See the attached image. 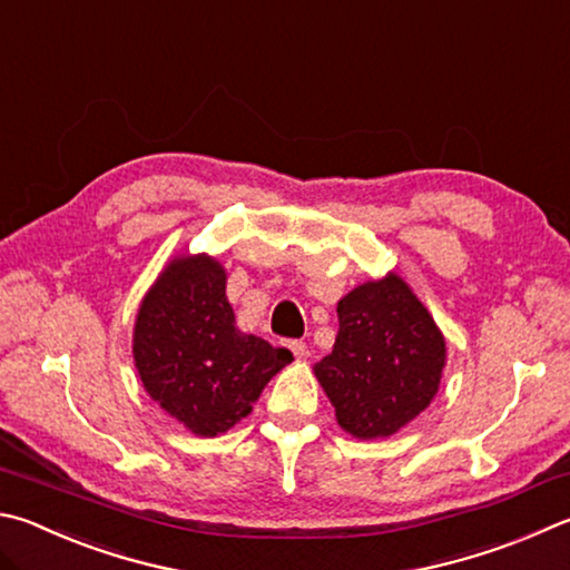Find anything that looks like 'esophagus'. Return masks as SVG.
<instances>
[{
  "mask_svg": "<svg viewBox=\"0 0 570 570\" xmlns=\"http://www.w3.org/2000/svg\"><path fill=\"white\" fill-rule=\"evenodd\" d=\"M288 348H292V354L296 358H308V346L304 341H288Z\"/></svg>",
  "mask_w": 570,
  "mask_h": 570,
  "instance_id": "1",
  "label": "esophagus"
}]
</instances>
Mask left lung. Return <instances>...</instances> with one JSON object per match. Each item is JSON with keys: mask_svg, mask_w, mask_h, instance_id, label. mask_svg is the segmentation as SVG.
I'll return each instance as SVG.
<instances>
[{"mask_svg": "<svg viewBox=\"0 0 570 570\" xmlns=\"http://www.w3.org/2000/svg\"><path fill=\"white\" fill-rule=\"evenodd\" d=\"M336 314L334 348L314 374L348 436L389 439L439 393L446 338L396 272L351 288Z\"/></svg>", "mask_w": 570, "mask_h": 570, "instance_id": "obj_1", "label": "left lung"}]
</instances>
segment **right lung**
I'll return each mask as SVG.
<instances>
[{
    "mask_svg": "<svg viewBox=\"0 0 570 570\" xmlns=\"http://www.w3.org/2000/svg\"><path fill=\"white\" fill-rule=\"evenodd\" d=\"M144 389L194 436H219L246 419L264 386L294 356L236 326L226 268L209 254H179L144 294L131 334Z\"/></svg>",
    "mask_w": 570,
    "mask_h": 570,
    "instance_id": "1",
    "label": "right lung"
}]
</instances>
